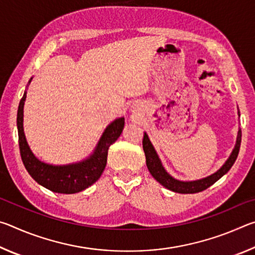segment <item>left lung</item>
Masks as SVG:
<instances>
[{"mask_svg":"<svg viewBox=\"0 0 255 255\" xmlns=\"http://www.w3.org/2000/svg\"><path fill=\"white\" fill-rule=\"evenodd\" d=\"M240 116V111H239ZM242 140V131L241 129L237 133L236 138V144L235 147L233 149L231 156L227 158V161L224 163V165L219 169L217 172H215L214 174H211L207 178L196 180V181H180L174 179L173 176H171L164 169L162 165L161 159H159L158 155L155 150L154 146L150 143L147 133L144 132L143 138V148L146 156V165L149 173L152 174L153 178L161 183L163 187L171 190V191L179 192V193H197L200 191H204L207 188H209L210 185H213L216 181H218L223 175H225L228 171L231 170L233 164L235 163L237 155L240 152V146Z\"/></svg>","mask_w":255,"mask_h":255,"instance_id":"obj_1","label":"left lung"}]
</instances>
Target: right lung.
<instances>
[{
  "label": "right lung",
  "mask_w": 255,
  "mask_h": 255,
  "mask_svg": "<svg viewBox=\"0 0 255 255\" xmlns=\"http://www.w3.org/2000/svg\"><path fill=\"white\" fill-rule=\"evenodd\" d=\"M30 79L29 83L31 82ZM27 92L24 91L20 100L16 116V126L19 133V147L22 162L28 173L42 187L58 193L80 192L92 185L100 178L107 165L108 149L122 135L125 118H118L112 122L103 131L94 152L82 162L67 164V165H51L44 163L34 156L25 139L23 131V106Z\"/></svg>",
  "instance_id": "obj_1"
}]
</instances>
